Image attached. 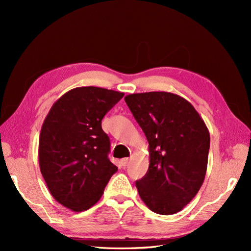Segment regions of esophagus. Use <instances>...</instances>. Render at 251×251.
<instances>
[{"mask_svg":"<svg viewBox=\"0 0 251 251\" xmlns=\"http://www.w3.org/2000/svg\"><path fill=\"white\" fill-rule=\"evenodd\" d=\"M128 161H130V159H128V158H124V159H121V164H123V166H126Z\"/></svg>","mask_w":251,"mask_h":251,"instance_id":"34e87169","label":"esophagus"}]
</instances>
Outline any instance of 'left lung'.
Instances as JSON below:
<instances>
[{
  "label": "left lung",
  "mask_w": 251,
  "mask_h": 251,
  "mask_svg": "<svg viewBox=\"0 0 251 251\" xmlns=\"http://www.w3.org/2000/svg\"><path fill=\"white\" fill-rule=\"evenodd\" d=\"M125 100L149 142V170L136 181L140 198L156 214H176L203 184L208 128L193 104L177 94L135 93Z\"/></svg>",
  "instance_id": "left-lung-1"
}]
</instances>
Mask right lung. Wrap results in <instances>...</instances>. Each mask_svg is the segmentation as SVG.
Wrapping results in <instances>:
<instances>
[{
  "label": "right lung",
  "instance_id": "right-lung-1",
  "mask_svg": "<svg viewBox=\"0 0 251 251\" xmlns=\"http://www.w3.org/2000/svg\"><path fill=\"white\" fill-rule=\"evenodd\" d=\"M124 95L92 86L75 88L60 96L45 118L40 169L50 194L63 206L73 211L92 207L117 172L108 158L110 139L101 120Z\"/></svg>",
  "mask_w": 251,
  "mask_h": 251
}]
</instances>
